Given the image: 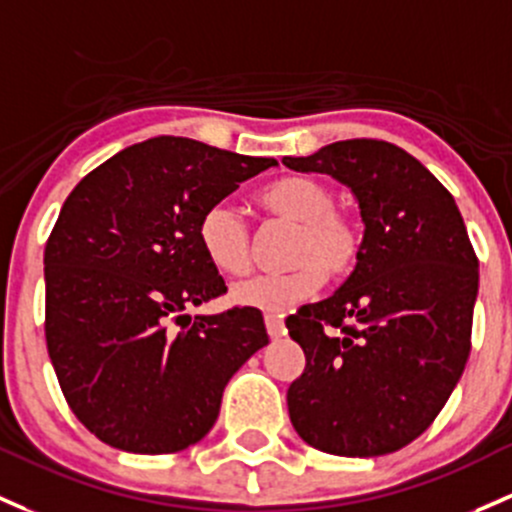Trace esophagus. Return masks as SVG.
Returning <instances> with one entry per match:
<instances>
[{"label": "esophagus", "mask_w": 512, "mask_h": 512, "mask_svg": "<svg viewBox=\"0 0 512 512\" xmlns=\"http://www.w3.org/2000/svg\"><path fill=\"white\" fill-rule=\"evenodd\" d=\"M265 326H267V333H270L272 341L274 338L284 336V324H282V319H277V316H267Z\"/></svg>", "instance_id": "34e87169"}]
</instances>
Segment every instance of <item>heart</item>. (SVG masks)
I'll use <instances>...</instances> for the list:
<instances>
[{"mask_svg": "<svg viewBox=\"0 0 512 512\" xmlns=\"http://www.w3.org/2000/svg\"><path fill=\"white\" fill-rule=\"evenodd\" d=\"M260 203L274 218L297 225L284 274H260L235 284L230 299L265 314H282L309 299L321 279H341L358 265L363 230L358 220L338 211L331 186L314 176H282L262 188ZM196 238L206 260L228 277L250 270V230L238 208L220 201L201 213Z\"/></svg>", "mask_w": 512, "mask_h": 512, "instance_id": "heart-1", "label": "heart"}]
</instances>
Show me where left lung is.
Masks as SVG:
<instances>
[{
    "mask_svg": "<svg viewBox=\"0 0 512 512\" xmlns=\"http://www.w3.org/2000/svg\"><path fill=\"white\" fill-rule=\"evenodd\" d=\"M282 164L346 184L365 223L351 277L287 319L306 355L289 419L326 454H392L437 419L469 360L478 260L464 218L432 171L380 139Z\"/></svg>",
    "mask_w": 512,
    "mask_h": 512,
    "instance_id": "obj_1",
    "label": "left lung"
}]
</instances>
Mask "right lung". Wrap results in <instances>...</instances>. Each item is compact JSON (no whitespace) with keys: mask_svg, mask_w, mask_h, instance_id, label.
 Wrapping results in <instances>:
<instances>
[{"mask_svg":"<svg viewBox=\"0 0 512 512\" xmlns=\"http://www.w3.org/2000/svg\"><path fill=\"white\" fill-rule=\"evenodd\" d=\"M277 164L154 137L90 171L43 252L46 346L66 402L132 454H174L211 432L228 380L270 343L257 309H186L228 292L196 238L201 213Z\"/></svg>","mask_w":512,"mask_h":512,"instance_id":"right-lung-1","label":"right lung"}]
</instances>
